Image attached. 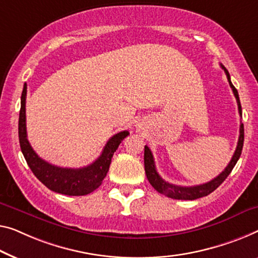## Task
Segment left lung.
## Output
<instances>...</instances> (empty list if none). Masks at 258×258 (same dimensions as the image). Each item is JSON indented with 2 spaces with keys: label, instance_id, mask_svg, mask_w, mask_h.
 Wrapping results in <instances>:
<instances>
[{
  "label": "left lung",
  "instance_id": "8db88e82",
  "mask_svg": "<svg viewBox=\"0 0 258 258\" xmlns=\"http://www.w3.org/2000/svg\"><path fill=\"white\" fill-rule=\"evenodd\" d=\"M220 66L225 71L226 75H227L229 86H230V88H232L234 96H235V98H236L237 106H239V113H240V116H242V109H241V103H240V98H239V92H237V90L235 89V87L233 86L227 69L222 66V64H220ZM243 141H244V128H243V124H241L240 125L239 141H237L235 153H234V155L232 157V160H230V162L228 163V166L225 168V170L222 171L220 175H218L217 177L213 178L212 180H210V182H207L205 184H201V185H195V186L174 185V184L168 183L164 179L161 178V176L157 174V171H156L155 162H154V157H153L151 149H149L147 146H145L144 160H145L146 176H147L149 183L152 184V186L154 187V189H155L157 192H160V194L167 196V197H169V198L180 199V201H195V199L205 197V196L210 195L211 192H213L215 189H217V187L220 185V184L224 182L226 178H227V176L230 174V171H232L233 168L235 167L237 160H239L241 156L242 147H243Z\"/></svg>",
  "mask_w": 258,
  "mask_h": 258
}]
</instances>
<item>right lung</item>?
Here are the masks:
<instances>
[{"mask_svg":"<svg viewBox=\"0 0 258 258\" xmlns=\"http://www.w3.org/2000/svg\"><path fill=\"white\" fill-rule=\"evenodd\" d=\"M26 83L23 88L21 97V111L18 120V137L19 145L23 155L34 176L47 186L49 190L67 196H84L92 192L101 185L103 179L110 168L111 159L113 153L117 151L118 146L128 136V131H121L106 142L104 149L95 162L89 166L79 169L61 168L53 166L40 159L37 153L31 147L26 136V117H25V102H26Z\"/></svg>","mask_w":258,"mask_h":258,"instance_id":"right-lung-1","label":"right lung"}]
</instances>
